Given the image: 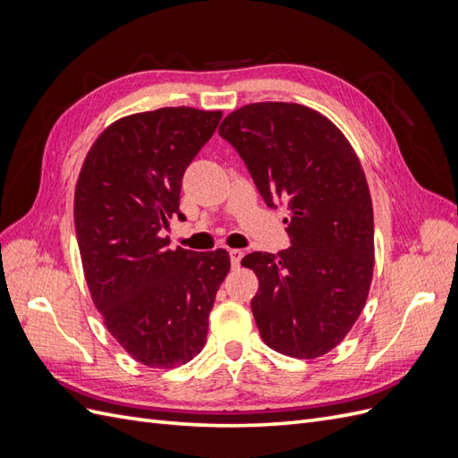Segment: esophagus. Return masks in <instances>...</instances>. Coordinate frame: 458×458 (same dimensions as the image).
Wrapping results in <instances>:
<instances>
[{
	"label": "esophagus",
	"instance_id": "obj_1",
	"mask_svg": "<svg viewBox=\"0 0 458 458\" xmlns=\"http://www.w3.org/2000/svg\"><path fill=\"white\" fill-rule=\"evenodd\" d=\"M229 256H231V266L237 269L241 266V259H242L244 252L242 250H229Z\"/></svg>",
	"mask_w": 458,
	"mask_h": 458
}]
</instances>
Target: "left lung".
Listing matches in <instances>:
<instances>
[{
	"label": "left lung",
	"instance_id": "1",
	"mask_svg": "<svg viewBox=\"0 0 458 458\" xmlns=\"http://www.w3.org/2000/svg\"><path fill=\"white\" fill-rule=\"evenodd\" d=\"M219 135L239 150L267 206L288 212L293 246L241 261L259 281L252 313L261 340L288 357H321L352 330L372 283L363 165L336 123L298 103L244 105L221 122Z\"/></svg>",
	"mask_w": 458,
	"mask_h": 458
}]
</instances>
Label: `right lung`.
Masks as SVG:
<instances>
[{"mask_svg":"<svg viewBox=\"0 0 458 458\" xmlns=\"http://www.w3.org/2000/svg\"><path fill=\"white\" fill-rule=\"evenodd\" d=\"M221 110L164 106L123 116L88 150L74 191L81 267L95 308L131 359L174 369L199 355L227 250L191 252L162 237L179 214L187 165ZM179 217H183L179 214Z\"/></svg>","mask_w":458,"mask_h":458,"instance_id":"obj_1","label":"right lung"}]
</instances>
